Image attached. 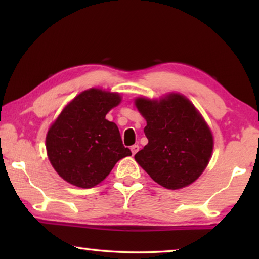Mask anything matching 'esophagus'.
<instances>
[{"mask_svg":"<svg viewBox=\"0 0 259 259\" xmlns=\"http://www.w3.org/2000/svg\"><path fill=\"white\" fill-rule=\"evenodd\" d=\"M130 150H131V153H133V155H135L136 153L139 151V146L138 145H134V146H131Z\"/></svg>","mask_w":259,"mask_h":259,"instance_id":"1","label":"esophagus"}]
</instances>
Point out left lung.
<instances>
[{"label":"left lung","instance_id":"1","mask_svg":"<svg viewBox=\"0 0 259 259\" xmlns=\"http://www.w3.org/2000/svg\"><path fill=\"white\" fill-rule=\"evenodd\" d=\"M145 117L148 144L135 155L153 181L169 190L188 186L207 168L213 148L208 124L190 100L179 94L164 98H137Z\"/></svg>","mask_w":259,"mask_h":259}]
</instances>
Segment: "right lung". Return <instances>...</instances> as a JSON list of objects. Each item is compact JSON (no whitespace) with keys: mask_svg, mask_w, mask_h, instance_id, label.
I'll return each mask as SVG.
<instances>
[{"mask_svg":"<svg viewBox=\"0 0 259 259\" xmlns=\"http://www.w3.org/2000/svg\"><path fill=\"white\" fill-rule=\"evenodd\" d=\"M121 97L102 89L77 95L48 130L46 145L50 163L67 183L81 188L98 185L116 162L131 155L122 144L117 125L106 114Z\"/></svg>","mask_w":259,"mask_h":259,"instance_id":"add662e5","label":"right lung"}]
</instances>
